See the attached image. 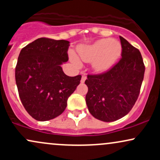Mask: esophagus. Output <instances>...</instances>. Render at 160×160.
<instances>
[{
    "label": "esophagus",
    "mask_w": 160,
    "mask_h": 160,
    "mask_svg": "<svg viewBox=\"0 0 160 160\" xmlns=\"http://www.w3.org/2000/svg\"><path fill=\"white\" fill-rule=\"evenodd\" d=\"M86 80V75H82V78H81V80H80V82H81L82 83H83V82H85Z\"/></svg>",
    "instance_id": "obj_1"
}]
</instances>
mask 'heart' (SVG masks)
<instances>
[{"mask_svg": "<svg viewBox=\"0 0 160 160\" xmlns=\"http://www.w3.org/2000/svg\"><path fill=\"white\" fill-rule=\"evenodd\" d=\"M80 58L86 62H93L92 66L97 71H104L115 63L122 52V46L120 42L111 38L102 39L91 45L81 46L78 49ZM71 58L78 63L76 56Z\"/></svg>", "mask_w": 160, "mask_h": 160, "instance_id": "1", "label": "heart"}]
</instances>
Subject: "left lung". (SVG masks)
<instances>
[{
    "label": "left lung",
    "instance_id": "left-lung-1",
    "mask_svg": "<svg viewBox=\"0 0 160 160\" xmlns=\"http://www.w3.org/2000/svg\"><path fill=\"white\" fill-rule=\"evenodd\" d=\"M122 58L106 72L88 74L86 102L95 118L113 122L132 110L138 98L145 67L140 51L120 36Z\"/></svg>",
    "mask_w": 160,
    "mask_h": 160
}]
</instances>
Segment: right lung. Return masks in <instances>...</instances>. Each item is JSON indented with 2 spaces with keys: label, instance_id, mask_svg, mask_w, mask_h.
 Wrapping results in <instances>:
<instances>
[{
  "label": "right lung",
  "instance_id": "add662e5",
  "mask_svg": "<svg viewBox=\"0 0 160 160\" xmlns=\"http://www.w3.org/2000/svg\"><path fill=\"white\" fill-rule=\"evenodd\" d=\"M69 41L38 38L22 49L15 77L24 108L38 121L62 114L81 75L67 76L61 65L68 62Z\"/></svg>",
  "mask_w": 160,
  "mask_h": 160
}]
</instances>
